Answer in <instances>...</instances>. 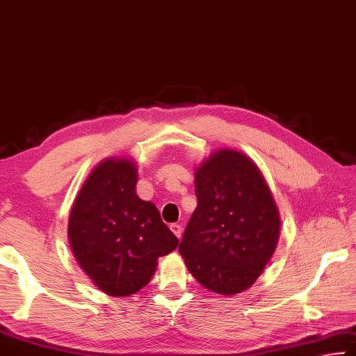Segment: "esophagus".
Segmentation results:
<instances>
[{"label":"esophagus","mask_w":356,"mask_h":356,"mask_svg":"<svg viewBox=\"0 0 356 356\" xmlns=\"http://www.w3.org/2000/svg\"><path fill=\"white\" fill-rule=\"evenodd\" d=\"M170 229H172V232L175 233V235H177L178 238H181V235H183V227H181V224H172Z\"/></svg>","instance_id":"esophagus-1"}]
</instances>
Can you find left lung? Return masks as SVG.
Segmentation results:
<instances>
[{
    "mask_svg": "<svg viewBox=\"0 0 356 356\" xmlns=\"http://www.w3.org/2000/svg\"><path fill=\"white\" fill-rule=\"evenodd\" d=\"M197 208L179 254L202 287L232 296L261 275L275 254L281 216L257 164L220 148L195 168Z\"/></svg>",
    "mask_w": 356,
    "mask_h": 356,
    "instance_id": "left-lung-1",
    "label": "left lung"
}]
</instances>
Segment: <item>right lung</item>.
<instances>
[{
	"mask_svg": "<svg viewBox=\"0 0 356 356\" xmlns=\"http://www.w3.org/2000/svg\"><path fill=\"white\" fill-rule=\"evenodd\" d=\"M137 164L108 157L92 168L75 197L67 236L92 284L110 296H129L153 277L157 259L178 246L153 202L136 192Z\"/></svg>",
	"mask_w": 356,
	"mask_h": 356,
	"instance_id": "right-lung-1",
	"label": "right lung"
}]
</instances>
